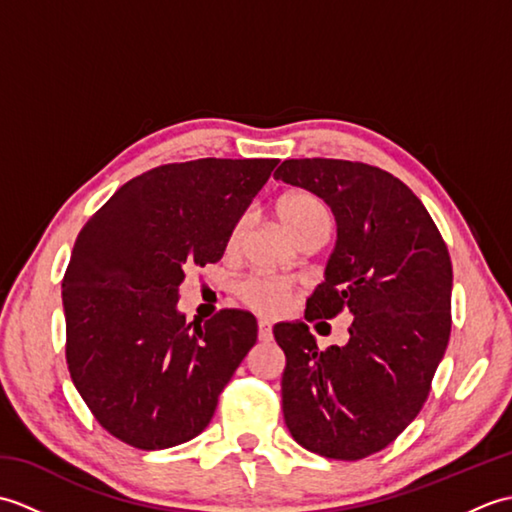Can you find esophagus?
Returning <instances> with one entry per match:
<instances>
[{
	"mask_svg": "<svg viewBox=\"0 0 512 512\" xmlns=\"http://www.w3.org/2000/svg\"><path fill=\"white\" fill-rule=\"evenodd\" d=\"M257 334H259V341L262 343H268L270 339H273V330H270V323L268 321H259L257 323Z\"/></svg>",
	"mask_w": 512,
	"mask_h": 512,
	"instance_id": "1",
	"label": "esophagus"
}]
</instances>
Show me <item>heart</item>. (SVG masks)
<instances>
[{"mask_svg":"<svg viewBox=\"0 0 512 512\" xmlns=\"http://www.w3.org/2000/svg\"><path fill=\"white\" fill-rule=\"evenodd\" d=\"M277 217L279 222L284 224L286 231L292 239L301 237L303 233L312 231V228H330V215L325 204L308 191H290L284 198L277 202ZM246 220H237L231 228V235H228V246L235 248L239 239L244 235ZM239 297L257 312L264 314H277L286 308L290 299V290L279 279H268V277H253L248 279L239 288Z\"/></svg>","mask_w":512,"mask_h":512,"instance_id":"heart-1","label":"heart"}]
</instances>
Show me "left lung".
<instances>
[{
	"instance_id": "left-lung-1",
	"label": "left lung",
	"mask_w": 512,
	"mask_h": 512,
	"mask_svg": "<svg viewBox=\"0 0 512 512\" xmlns=\"http://www.w3.org/2000/svg\"><path fill=\"white\" fill-rule=\"evenodd\" d=\"M277 180L332 209L336 244L306 321L352 314L350 341L321 352L308 325L273 328L286 354L284 420L303 449L361 460L418 416L451 334L447 244L405 182L363 162L284 160Z\"/></svg>"
}]
</instances>
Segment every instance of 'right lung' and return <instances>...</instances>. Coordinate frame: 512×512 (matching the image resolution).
Listing matches in <instances>:
<instances>
[{
  "instance_id": "add662e5",
  "label": "right lung",
  "mask_w": 512,
  "mask_h": 512,
  "mask_svg": "<svg viewBox=\"0 0 512 512\" xmlns=\"http://www.w3.org/2000/svg\"><path fill=\"white\" fill-rule=\"evenodd\" d=\"M277 160L202 158L123 184L72 248L63 277L65 358L74 387L114 438L176 447L211 422L257 341L244 310L187 323L184 273L220 262L228 235Z\"/></svg>"
}]
</instances>
